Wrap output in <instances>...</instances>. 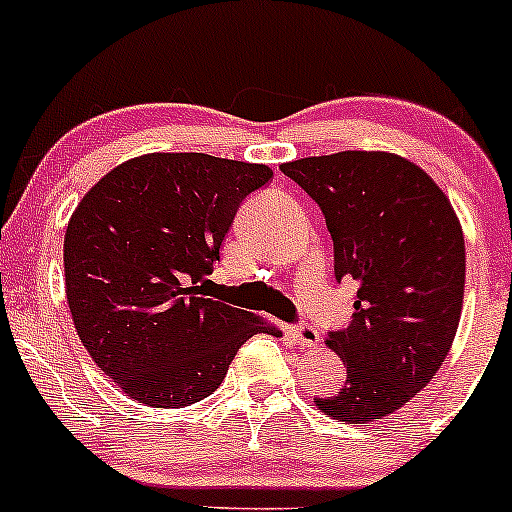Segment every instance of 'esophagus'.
<instances>
[{
	"instance_id": "esophagus-1",
	"label": "esophagus",
	"mask_w": 512,
	"mask_h": 512,
	"mask_svg": "<svg viewBox=\"0 0 512 512\" xmlns=\"http://www.w3.org/2000/svg\"><path fill=\"white\" fill-rule=\"evenodd\" d=\"M291 334L296 337V342L301 346H317V344H320V332H317L313 325H308V322H301V325L291 327Z\"/></svg>"
}]
</instances>
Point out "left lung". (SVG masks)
<instances>
[{
	"label": "left lung",
	"instance_id": "8db88e82",
	"mask_svg": "<svg viewBox=\"0 0 512 512\" xmlns=\"http://www.w3.org/2000/svg\"><path fill=\"white\" fill-rule=\"evenodd\" d=\"M325 214L334 276L358 284L354 320L327 346L346 383L315 407L351 424L392 414L448 356L464 298V236L445 192L387 151H339L284 163Z\"/></svg>",
	"mask_w": 512,
	"mask_h": 512
}]
</instances>
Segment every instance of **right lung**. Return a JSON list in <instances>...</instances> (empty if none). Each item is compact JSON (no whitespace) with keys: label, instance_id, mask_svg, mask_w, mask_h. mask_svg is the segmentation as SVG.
Instances as JSON below:
<instances>
[{"label":"right lung","instance_id":"obj_1","mask_svg":"<svg viewBox=\"0 0 512 512\" xmlns=\"http://www.w3.org/2000/svg\"><path fill=\"white\" fill-rule=\"evenodd\" d=\"M272 170L209 154H146L103 175L64 233V289L81 344L127 397L190 407L252 334H281L216 301L211 269L236 211Z\"/></svg>","mask_w":512,"mask_h":512}]
</instances>
